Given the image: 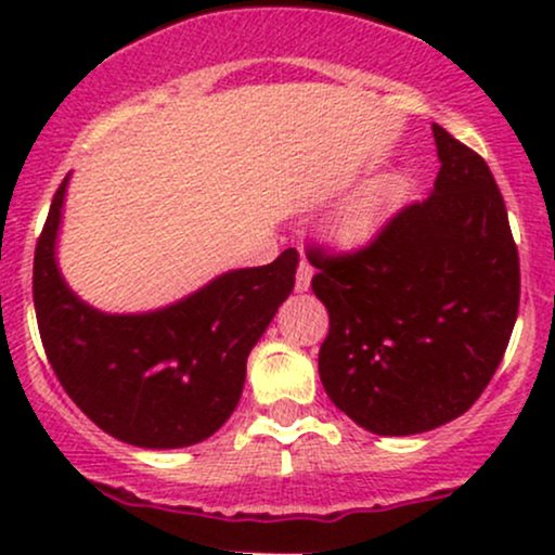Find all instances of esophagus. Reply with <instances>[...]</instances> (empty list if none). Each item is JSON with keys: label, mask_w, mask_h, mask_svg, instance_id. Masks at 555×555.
Returning <instances> with one entry per match:
<instances>
[{"label": "esophagus", "mask_w": 555, "mask_h": 555, "mask_svg": "<svg viewBox=\"0 0 555 555\" xmlns=\"http://www.w3.org/2000/svg\"><path fill=\"white\" fill-rule=\"evenodd\" d=\"M310 279H313V266L308 260H299L297 266V276H295V289L297 292H308L310 289Z\"/></svg>", "instance_id": "34e87169"}]
</instances>
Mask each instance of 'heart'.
I'll return each mask as SVG.
<instances>
[{"instance_id": "b5f03b06", "label": "heart", "mask_w": 555, "mask_h": 555, "mask_svg": "<svg viewBox=\"0 0 555 555\" xmlns=\"http://www.w3.org/2000/svg\"><path fill=\"white\" fill-rule=\"evenodd\" d=\"M388 197H391V182H375L365 193L354 197L339 216V224H336L339 237L344 242L365 240L384 216Z\"/></svg>"}]
</instances>
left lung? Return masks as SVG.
Masks as SVG:
<instances>
[{
  "label": "left lung",
  "instance_id": "left-lung-1",
  "mask_svg": "<svg viewBox=\"0 0 555 555\" xmlns=\"http://www.w3.org/2000/svg\"><path fill=\"white\" fill-rule=\"evenodd\" d=\"M433 193L354 253L310 247L328 310L318 373L328 399L375 436L464 415L501 365L519 310V253L486 158L433 125Z\"/></svg>",
  "mask_w": 555,
  "mask_h": 555
}]
</instances>
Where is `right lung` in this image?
<instances>
[{
    "instance_id": "add662e5",
    "label": "right lung",
    "mask_w": 555,
    "mask_h": 555,
    "mask_svg": "<svg viewBox=\"0 0 555 555\" xmlns=\"http://www.w3.org/2000/svg\"><path fill=\"white\" fill-rule=\"evenodd\" d=\"M67 177L34 258V305L52 371L101 430L143 449L206 441L242 397L247 354L295 286V247L221 273L195 295L140 315H106L65 284L54 245Z\"/></svg>"
}]
</instances>
